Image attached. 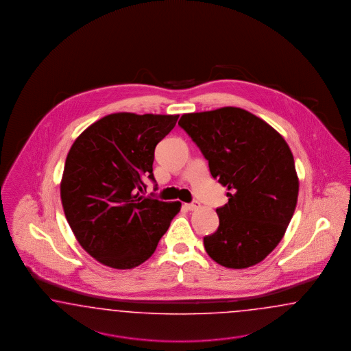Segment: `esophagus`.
Returning <instances> with one entry per match:
<instances>
[{
	"instance_id": "esophagus-1",
	"label": "esophagus",
	"mask_w": 351,
	"mask_h": 351,
	"mask_svg": "<svg viewBox=\"0 0 351 351\" xmlns=\"http://www.w3.org/2000/svg\"><path fill=\"white\" fill-rule=\"evenodd\" d=\"M185 207H186L189 211H194V210H198V208L201 207V203L194 201V202L189 203V204H185Z\"/></svg>"
}]
</instances>
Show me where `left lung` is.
<instances>
[{
  "instance_id": "obj_1",
  "label": "left lung",
  "mask_w": 351,
  "mask_h": 351,
  "mask_svg": "<svg viewBox=\"0 0 351 351\" xmlns=\"http://www.w3.org/2000/svg\"><path fill=\"white\" fill-rule=\"evenodd\" d=\"M179 125L229 197L216 210L217 230L203 238L206 252L229 269L261 263L282 241L298 204V172L286 140L237 106L185 113Z\"/></svg>"
}]
</instances>
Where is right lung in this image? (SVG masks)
I'll return each mask as SVG.
<instances>
[{"mask_svg": "<svg viewBox=\"0 0 351 351\" xmlns=\"http://www.w3.org/2000/svg\"><path fill=\"white\" fill-rule=\"evenodd\" d=\"M179 114L113 113L75 138L60 181L64 213L77 242L103 265L126 270L154 254L181 203L145 198L156 145Z\"/></svg>", "mask_w": 351, "mask_h": 351, "instance_id": "right-lung-1", "label": "right lung"}]
</instances>
